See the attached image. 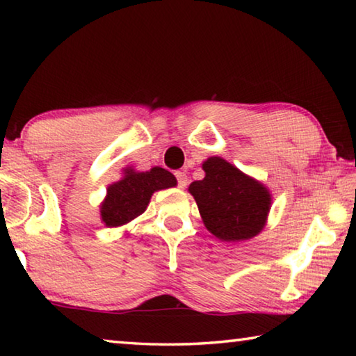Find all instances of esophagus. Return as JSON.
<instances>
[{"label": "esophagus", "instance_id": "obj_1", "mask_svg": "<svg viewBox=\"0 0 356 356\" xmlns=\"http://www.w3.org/2000/svg\"><path fill=\"white\" fill-rule=\"evenodd\" d=\"M176 179H177V185L180 186V188H184V186H186V184H188V177H186V174L184 171H177Z\"/></svg>", "mask_w": 356, "mask_h": 356}]
</instances>
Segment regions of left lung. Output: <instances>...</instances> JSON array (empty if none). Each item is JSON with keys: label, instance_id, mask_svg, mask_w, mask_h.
<instances>
[{"label": "left lung", "instance_id": "1", "mask_svg": "<svg viewBox=\"0 0 356 356\" xmlns=\"http://www.w3.org/2000/svg\"><path fill=\"white\" fill-rule=\"evenodd\" d=\"M206 177L188 186L210 232L222 242H240L262 231L272 206L270 191L221 156L202 163Z\"/></svg>", "mask_w": 356, "mask_h": 356}]
</instances>
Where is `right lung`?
<instances>
[{"label": "right lung", "instance_id": "right-lung-1", "mask_svg": "<svg viewBox=\"0 0 356 356\" xmlns=\"http://www.w3.org/2000/svg\"><path fill=\"white\" fill-rule=\"evenodd\" d=\"M176 184V177L160 166L146 172L127 168L122 179L108 186L106 197L100 206L102 221L108 227L127 225L146 210L155 191L171 188Z\"/></svg>", "mask_w": 356, "mask_h": 356}]
</instances>
